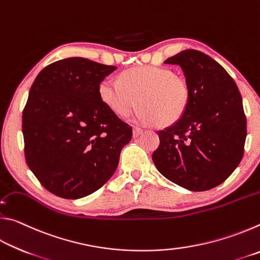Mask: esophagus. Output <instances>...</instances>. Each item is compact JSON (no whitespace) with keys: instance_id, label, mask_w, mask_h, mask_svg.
Masks as SVG:
<instances>
[{"instance_id":"34e87169","label":"esophagus","mask_w":260,"mask_h":260,"mask_svg":"<svg viewBox=\"0 0 260 260\" xmlns=\"http://www.w3.org/2000/svg\"><path fill=\"white\" fill-rule=\"evenodd\" d=\"M143 132V129L142 128H140V127H134L133 128V136L134 138H138V136L142 133Z\"/></svg>"}]
</instances>
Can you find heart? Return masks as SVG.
<instances>
[{
	"mask_svg": "<svg viewBox=\"0 0 260 260\" xmlns=\"http://www.w3.org/2000/svg\"><path fill=\"white\" fill-rule=\"evenodd\" d=\"M102 102L119 117H127L139 107L141 124L171 126L181 119L190 102V89L183 79L169 69L134 68L120 74L119 80L105 78L99 86Z\"/></svg>",
	"mask_w": 260,
	"mask_h": 260,
	"instance_id": "b5f03b06",
	"label": "heart"
}]
</instances>
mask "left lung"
<instances>
[{"label":"left lung","mask_w":260,"mask_h":260,"mask_svg":"<svg viewBox=\"0 0 260 260\" xmlns=\"http://www.w3.org/2000/svg\"><path fill=\"white\" fill-rule=\"evenodd\" d=\"M164 63L181 68L190 102L181 119L158 131L152 160L178 186L209 190L225 181L243 157L246 118L240 90L221 65L199 50H182Z\"/></svg>","instance_id":"obj_1"}]
</instances>
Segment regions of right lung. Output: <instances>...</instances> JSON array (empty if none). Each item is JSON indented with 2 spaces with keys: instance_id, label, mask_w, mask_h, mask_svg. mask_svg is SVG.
I'll return each mask as SVG.
<instances>
[{
  "instance_id": "1",
  "label": "right lung",
  "mask_w": 260,
  "mask_h": 260,
  "mask_svg": "<svg viewBox=\"0 0 260 260\" xmlns=\"http://www.w3.org/2000/svg\"><path fill=\"white\" fill-rule=\"evenodd\" d=\"M116 67L82 57L48 65L35 78L23 111L25 158L47 190L78 200L116 172L132 127L100 99Z\"/></svg>"
}]
</instances>
